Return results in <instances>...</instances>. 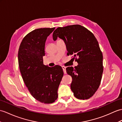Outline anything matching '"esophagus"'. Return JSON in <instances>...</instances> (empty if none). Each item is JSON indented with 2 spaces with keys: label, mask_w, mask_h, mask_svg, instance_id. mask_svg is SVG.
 <instances>
[{
  "label": "esophagus",
  "mask_w": 122,
  "mask_h": 122,
  "mask_svg": "<svg viewBox=\"0 0 122 122\" xmlns=\"http://www.w3.org/2000/svg\"><path fill=\"white\" fill-rule=\"evenodd\" d=\"M62 69H63V72H64V74H66V67L64 66H62Z\"/></svg>",
  "instance_id": "34e87169"
}]
</instances>
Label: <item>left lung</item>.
Masks as SVG:
<instances>
[{
  "label": "left lung",
  "instance_id": "1",
  "mask_svg": "<svg viewBox=\"0 0 122 122\" xmlns=\"http://www.w3.org/2000/svg\"><path fill=\"white\" fill-rule=\"evenodd\" d=\"M53 39H63L67 55H73L78 66L67 67L72 77L71 89L75 97L81 100L92 97L98 89L102 75L103 56L94 35L80 25L58 27L53 33Z\"/></svg>",
  "mask_w": 122,
  "mask_h": 122
}]
</instances>
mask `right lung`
Masks as SVG:
<instances>
[{"label": "right lung", "instance_id": "add662e5", "mask_svg": "<svg viewBox=\"0 0 122 122\" xmlns=\"http://www.w3.org/2000/svg\"><path fill=\"white\" fill-rule=\"evenodd\" d=\"M55 29L41 28L30 32L23 39L18 51L19 69L25 85L35 99L47 104L57 99L63 76L60 66L51 67L43 63L45 42Z\"/></svg>", "mask_w": 122, "mask_h": 122}]
</instances>
